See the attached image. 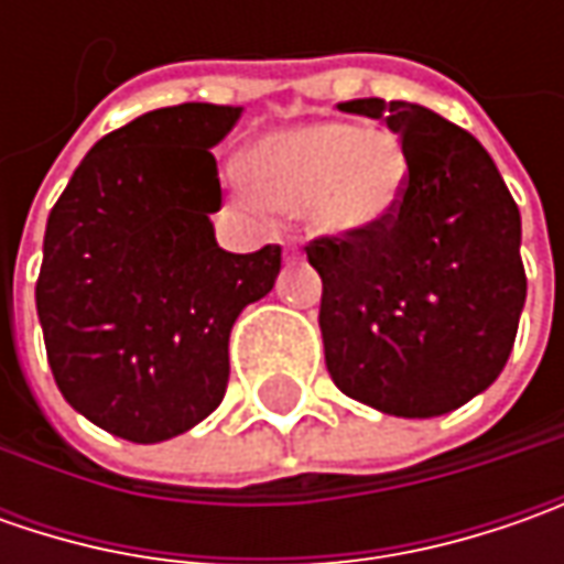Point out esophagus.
<instances>
[{"label": "esophagus", "instance_id": "1", "mask_svg": "<svg viewBox=\"0 0 564 564\" xmlns=\"http://www.w3.org/2000/svg\"><path fill=\"white\" fill-rule=\"evenodd\" d=\"M285 260H289V263H297V260H301V250H297V245H292V241L285 245Z\"/></svg>", "mask_w": 564, "mask_h": 564}]
</instances>
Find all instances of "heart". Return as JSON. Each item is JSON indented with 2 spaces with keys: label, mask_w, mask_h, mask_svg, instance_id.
Here are the masks:
<instances>
[{
  "label": "heart",
  "mask_w": 564,
  "mask_h": 564,
  "mask_svg": "<svg viewBox=\"0 0 564 564\" xmlns=\"http://www.w3.org/2000/svg\"><path fill=\"white\" fill-rule=\"evenodd\" d=\"M408 150L386 128L311 121L275 131L245 156V209L307 216L323 235H358L389 219L408 187Z\"/></svg>",
  "instance_id": "heart-1"
}]
</instances>
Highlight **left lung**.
<instances>
[{
  "label": "left lung",
  "instance_id": "1",
  "mask_svg": "<svg viewBox=\"0 0 564 564\" xmlns=\"http://www.w3.org/2000/svg\"><path fill=\"white\" fill-rule=\"evenodd\" d=\"M338 109L382 119L408 150V187L389 219L319 235L326 370L351 399L395 417H440L496 382L528 297L521 213L465 128L401 99Z\"/></svg>",
  "mask_w": 564,
  "mask_h": 564
}]
</instances>
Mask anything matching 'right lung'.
Listing matches in <instances>:
<instances>
[{"mask_svg":"<svg viewBox=\"0 0 564 564\" xmlns=\"http://www.w3.org/2000/svg\"><path fill=\"white\" fill-rule=\"evenodd\" d=\"M241 109L182 102L99 138L55 200L36 314L65 401L128 443H163L219 408L228 333L270 294L282 248L228 253L216 156Z\"/></svg>","mask_w":564,"mask_h":564,"instance_id":"right-lung-1","label":"right lung"}]
</instances>
